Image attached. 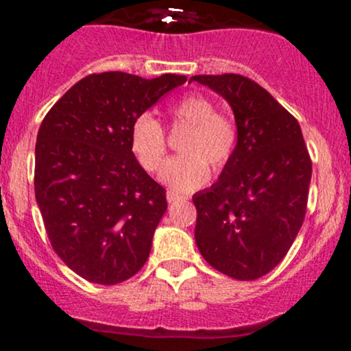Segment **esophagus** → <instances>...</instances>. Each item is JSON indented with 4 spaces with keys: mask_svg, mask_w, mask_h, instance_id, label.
Listing matches in <instances>:
<instances>
[{
    "mask_svg": "<svg viewBox=\"0 0 351 351\" xmlns=\"http://www.w3.org/2000/svg\"><path fill=\"white\" fill-rule=\"evenodd\" d=\"M167 199H168V203L173 204V203H178V201L186 199V196L178 195V193H176V191H168L167 193Z\"/></svg>",
    "mask_w": 351,
    "mask_h": 351,
    "instance_id": "34e87169",
    "label": "esophagus"
}]
</instances>
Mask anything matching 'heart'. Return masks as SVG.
Returning <instances> with one entry per match:
<instances>
[{
	"label": "heart",
	"instance_id": "heart-1",
	"mask_svg": "<svg viewBox=\"0 0 351 351\" xmlns=\"http://www.w3.org/2000/svg\"><path fill=\"white\" fill-rule=\"evenodd\" d=\"M173 132L186 130L180 140L181 155L163 167L162 180L175 191H193L209 178V167L223 171L237 147V125L231 117L217 112L216 104L201 94H189L168 108ZM130 147L147 171L162 167L168 152L163 125L150 115H140L132 125Z\"/></svg>",
	"mask_w": 351,
	"mask_h": 351
}]
</instances>
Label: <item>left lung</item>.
Masks as SVG:
<instances>
[{
	"mask_svg": "<svg viewBox=\"0 0 351 351\" xmlns=\"http://www.w3.org/2000/svg\"><path fill=\"white\" fill-rule=\"evenodd\" d=\"M234 112L237 147L209 189L193 196L195 239L216 271L237 280L271 272L289 252L307 213L312 160L300 125L241 74L193 75Z\"/></svg>",
	"mask_w": 351,
	"mask_h": 351,
	"instance_id": "1",
	"label": "left lung"
}]
</instances>
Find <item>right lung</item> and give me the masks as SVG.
<instances>
[{
	"mask_svg": "<svg viewBox=\"0 0 351 351\" xmlns=\"http://www.w3.org/2000/svg\"><path fill=\"white\" fill-rule=\"evenodd\" d=\"M184 82L175 74L152 80L117 71L90 74L44 117L36 140V201L52 249L82 279L115 285L147 263L167 189L135 160L130 130Z\"/></svg>",
	"mask_w": 351,
	"mask_h": 351,
	"instance_id": "add662e5",
	"label": "right lung"
}]
</instances>
